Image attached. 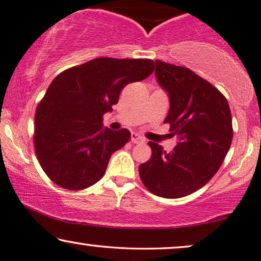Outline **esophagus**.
<instances>
[{
    "label": "esophagus",
    "mask_w": 261,
    "mask_h": 261,
    "mask_svg": "<svg viewBox=\"0 0 261 261\" xmlns=\"http://www.w3.org/2000/svg\"><path fill=\"white\" fill-rule=\"evenodd\" d=\"M131 142L135 143V144H138V143H144L145 139L143 138L141 135L137 134V132H132V135H131Z\"/></svg>",
    "instance_id": "esophagus-1"
}]
</instances>
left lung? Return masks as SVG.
I'll return each mask as SVG.
<instances>
[{
  "mask_svg": "<svg viewBox=\"0 0 261 261\" xmlns=\"http://www.w3.org/2000/svg\"><path fill=\"white\" fill-rule=\"evenodd\" d=\"M155 75L170 102L164 123L178 139L167 152L150 142L152 156L139 166L142 182L166 199L189 195L216 174L233 139L232 115L226 98L193 71L155 61Z\"/></svg>",
  "mask_w": 261,
  "mask_h": 261,
  "instance_id": "8db88e82",
  "label": "left lung"
}]
</instances>
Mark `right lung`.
<instances>
[{
  "label": "right lung",
  "mask_w": 261,
  "mask_h": 261,
  "mask_svg": "<svg viewBox=\"0 0 261 261\" xmlns=\"http://www.w3.org/2000/svg\"><path fill=\"white\" fill-rule=\"evenodd\" d=\"M149 59L98 58L66 69L50 83L35 113L34 145L46 175L65 189L97 183L110 157L131 138L127 129L104 127L102 116L127 84L153 72Z\"/></svg>",
  "instance_id": "add662e5"
}]
</instances>
